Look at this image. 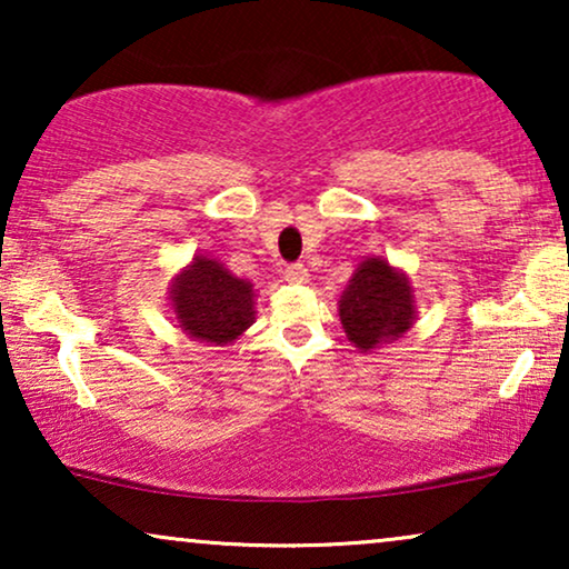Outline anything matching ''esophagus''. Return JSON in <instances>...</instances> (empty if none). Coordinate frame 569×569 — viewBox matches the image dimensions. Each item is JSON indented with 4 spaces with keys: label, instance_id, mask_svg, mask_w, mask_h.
I'll list each match as a JSON object with an SVG mask.
<instances>
[{
    "label": "esophagus",
    "instance_id": "esophagus-1",
    "mask_svg": "<svg viewBox=\"0 0 569 569\" xmlns=\"http://www.w3.org/2000/svg\"><path fill=\"white\" fill-rule=\"evenodd\" d=\"M284 277H287V282H292V284H302L308 279V269H306V263H287L284 267Z\"/></svg>",
    "mask_w": 569,
    "mask_h": 569
}]
</instances>
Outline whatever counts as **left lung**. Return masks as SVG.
<instances>
[{"instance_id": "8db88e82", "label": "left lung", "mask_w": 569, "mask_h": 569, "mask_svg": "<svg viewBox=\"0 0 569 569\" xmlns=\"http://www.w3.org/2000/svg\"><path fill=\"white\" fill-rule=\"evenodd\" d=\"M339 316L349 341L362 352L399 339L415 321V295L409 279L383 259L362 261L341 295Z\"/></svg>"}]
</instances>
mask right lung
<instances>
[{"mask_svg":"<svg viewBox=\"0 0 569 569\" xmlns=\"http://www.w3.org/2000/svg\"><path fill=\"white\" fill-rule=\"evenodd\" d=\"M170 298L181 329L199 341L222 347L253 323V287L207 256L176 277Z\"/></svg>","mask_w":569,"mask_h":569,"instance_id":"right-lung-1","label":"right lung"}]
</instances>
